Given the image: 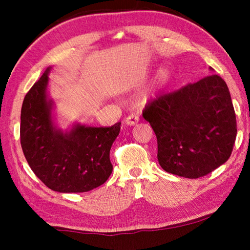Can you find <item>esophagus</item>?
Segmentation results:
<instances>
[{"mask_svg": "<svg viewBox=\"0 0 250 250\" xmlns=\"http://www.w3.org/2000/svg\"><path fill=\"white\" fill-rule=\"evenodd\" d=\"M139 122V118L135 117V116H129L125 118V124L126 125H135Z\"/></svg>", "mask_w": 250, "mask_h": 250, "instance_id": "34e87169", "label": "esophagus"}]
</instances>
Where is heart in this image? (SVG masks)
I'll list each match as a JSON object with an SVG mask.
<instances>
[{"instance_id":"b5f03b06","label":"heart","mask_w":250,"mask_h":250,"mask_svg":"<svg viewBox=\"0 0 250 250\" xmlns=\"http://www.w3.org/2000/svg\"><path fill=\"white\" fill-rule=\"evenodd\" d=\"M171 80H172L171 71L167 68H160L158 73H156L153 86L151 87V89L143 92V94L139 97V103L143 104L149 103L152 97H154L159 91L166 89L168 84H170Z\"/></svg>"}]
</instances>
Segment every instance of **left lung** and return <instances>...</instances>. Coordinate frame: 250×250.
Masks as SVG:
<instances>
[{"mask_svg": "<svg viewBox=\"0 0 250 250\" xmlns=\"http://www.w3.org/2000/svg\"><path fill=\"white\" fill-rule=\"evenodd\" d=\"M143 118L158 139L160 166L171 174L197 179L231 154L237 134L235 110L227 84L217 75L161 96L146 105Z\"/></svg>", "mask_w": 250, "mask_h": 250, "instance_id": "8db88e82", "label": "left lung"}]
</instances>
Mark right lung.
Segmentation results:
<instances>
[{
	"instance_id": "add662e5",
	"label": "right lung",
	"mask_w": 250,
	"mask_h": 250,
	"mask_svg": "<svg viewBox=\"0 0 250 250\" xmlns=\"http://www.w3.org/2000/svg\"><path fill=\"white\" fill-rule=\"evenodd\" d=\"M46 68L34 83L21 110V146L35 175L59 193H83L103 185L112 172L110 149L120 122L110 128L74 122L62 130L55 117Z\"/></svg>"
}]
</instances>
